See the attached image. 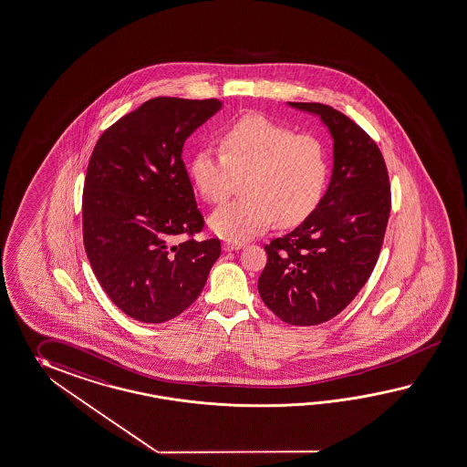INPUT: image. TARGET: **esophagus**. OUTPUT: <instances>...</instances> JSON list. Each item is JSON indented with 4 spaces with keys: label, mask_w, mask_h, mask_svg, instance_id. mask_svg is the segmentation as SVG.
<instances>
[{
    "label": "esophagus",
    "mask_w": 467,
    "mask_h": 467,
    "mask_svg": "<svg viewBox=\"0 0 467 467\" xmlns=\"http://www.w3.org/2000/svg\"><path fill=\"white\" fill-rule=\"evenodd\" d=\"M243 246H244V244H243V243H224V244H223V250L224 251H238V250H241V248H243Z\"/></svg>",
    "instance_id": "34e87169"
}]
</instances>
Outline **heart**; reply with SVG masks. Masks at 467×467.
Segmentation results:
<instances>
[{
  "label": "heart",
  "instance_id": "heart-1",
  "mask_svg": "<svg viewBox=\"0 0 467 467\" xmlns=\"http://www.w3.org/2000/svg\"><path fill=\"white\" fill-rule=\"evenodd\" d=\"M221 151L201 150L191 161L197 192L224 202L239 181L243 197L209 217L217 236L233 243L274 226H294L317 207L329 179V151L316 135H296L262 114H246L221 131Z\"/></svg>",
  "mask_w": 467,
  "mask_h": 467
}]
</instances>
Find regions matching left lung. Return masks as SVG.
Masks as SVG:
<instances>
[{
  "label": "left lung",
  "instance_id": "1",
  "mask_svg": "<svg viewBox=\"0 0 467 467\" xmlns=\"http://www.w3.org/2000/svg\"><path fill=\"white\" fill-rule=\"evenodd\" d=\"M288 106L329 130L332 173L317 207L265 246L258 292L286 324L317 326L348 307L375 268L391 207L389 181L375 141L346 114L326 104Z\"/></svg>",
  "mask_w": 467,
  "mask_h": 467
}]
</instances>
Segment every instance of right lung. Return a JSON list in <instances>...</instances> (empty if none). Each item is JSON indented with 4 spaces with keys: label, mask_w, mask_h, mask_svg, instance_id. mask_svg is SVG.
Segmentation results:
<instances>
[{
    "label": "right lung",
    "mask_w": 467,
    "mask_h": 467,
    "mask_svg": "<svg viewBox=\"0 0 467 467\" xmlns=\"http://www.w3.org/2000/svg\"><path fill=\"white\" fill-rule=\"evenodd\" d=\"M221 108L217 99L153 98L109 126L92 150L84 248L114 306L140 322L181 316L221 254L219 239L177 243L204 226L183 143Z\"/></svg>",
    "instance_id": "obj_1"
}]
</instances>
